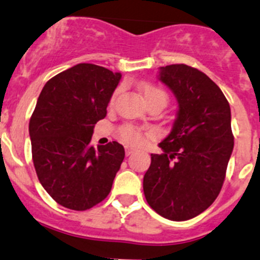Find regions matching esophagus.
Segmentation results:
<instances>
[{
	"label": "esophagus",
	"instance_id": "esophagus-1",
	"mask_svg": "<svg viewBox=\"0 0 260 260\" xmlns=\"http://www.w3.org/2000/svg\"><path fill=\"white\" fill-rule=\"evenodd\" d=\"M133 151H135V148L129 147V146H125V155L129 156L131 153H133Z\"/></svg>",
	"mask_w": 260,
	"mask_h": 260
}]
</instances>
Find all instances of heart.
Listing matches in <instances>:
<instances>
[{
	"label": "heart",
	"instance_id": "heart-1",
	"mask_svg": "<svg viewBox=\"0 0 260 260\" xmlns=\"http://www.w3.org/2000/svg\"><path fill=\"white\" fill-rule=\"evenodd\" d=\"M119 91L120 89L115 90L114 95H113L112 100H110V104L114 103L115 96H117ZM141 92H142L147 105L151 104V103H161V104L166 105V103H168V95H166V92L158 86H156V85L143 84L141 86ZM119 137L123 142L128 143V145H138L142 141V133L135 125L123 124L119 127Z\"/></svg>",
	"mask_w": 260,
	"mask_h": 260
}]
</instances>
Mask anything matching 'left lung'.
I'll return each mask as SVG.
<instances>
[{"label": "left lung", "instance_id": "1", "mask_svg": "<svg viewBox=\"0 0 260 260\" xmlns=\"http://www.w3.org/2000/svg\"><path fill=\"white\" fill-rule=\"evenodd\" d=\"M158 80L179 104L170 135L151 153L143 193L155 212L185 221L207 210L222 188L233 153L231 110L220 87L186 64L160 67Z\"/></svg>", "mask_w": 260, "mask_h": 260}]
</instances>
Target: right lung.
<instances>
[{
    "instance_id": "right-lung-1",
    "label": "right lung",
    "mask_w": 260,
    "mask_h": 260,
    "mask_svg": "<svg viewBox=\"0 0 260 260\" xmlns=\"http://www.w3.org/2000/svg\"><path fill=\"white\" fill-rule=\"evenodd\" d=\"M122 75L91 63L55 75L43 87L29 123L38 179L63 207L86 211L108 197L124 147L90 145Z\"/></svg>"
}]
</instances>
